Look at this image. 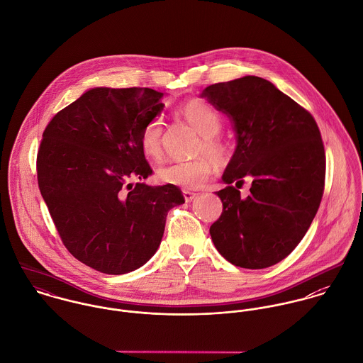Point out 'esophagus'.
<instances>
[{
	"label": "esophagus",
	"instance_id": "obj_1",
	"mask_svg": "<svg viewBox=\"0 0 363 363\" xmlns=\"http://www.w3.org/2000/svg\"><path fill=\"white\" fill-rule=\"evenodd\" d=\"M183 196H184V200H186V203H191L194 199H196V193H193V191H189V190H184L183 191Z\"/></svg>",
	"mask_w": 363,
	"mask_h": 363
}]
</instances>
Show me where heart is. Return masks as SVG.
I'll return each mask as SVG.
<instances>
[{
	"instance_id": "obj_1",
	"label": "heart",
	"mask_w": 363,
	"mask_h": 363,
	"mask_svg": "<svg viewBox=\"0 0 363 363\" xmlns=\"http://www.w3.org/2000/svg\"><path fill=\"white\" fill-rule=\"evenodd\" d=\"M180 114L197 130L203 137L197 154L209 155L215 163H220L226 156V145L218 137L222 120L219 114L203 101H190L180 107ZM162 134L163 123L159 117L151 118L143 128L140 135V147L144 155L150 159L162 156ZM208 157V158H209ZM207 156H200L193 160L170 162L157 169V179L170 186L183 189H197L207 182L212 173L213 162Z\"/></svg>"
}]
</instances>
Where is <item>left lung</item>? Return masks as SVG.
Segmentation results:
<instances>
[{
    "instance_id": "1",
    "label": "left lung",
    "mask_w": 363,
    "mask_h": 363,
    "mask_svg": "<svg viewBox=\"0 0 363 363\" xmlns=\"http://www.w3.org/2000/svg\"><path fill=\"white\" fill-rule=\"evenodd\" d=\"M201 98L230 118L236 134L222 176L228 186L215 193L223 209L209 228L211 239L236 267H271L299 245L320 206L325 177L320 130L308 110L255 75L209 85ZM245 178L252 179L247 198L238 191Z\"/></svg>"
}]
</instances>
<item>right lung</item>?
I'll list each match as a JSON object with an SVG mask.
<instances>
[{"instance_id":"1","label":"right lung","mask_w":363,"mask_h":363,"mask_svg":"<svg viewBox=\"0 0 363 363\" xmlns=\"http://www.w3.org/2000/svg\"><path fill=\"white\" fill-rule=\"evenodd\" d=\"M150 88H92L48 124L38 182L67 250L110 275L143 267L157 250L179 187L133 184L152 169L140 147L144 125L163 110Z\"/></svg>"}]
</instances>
